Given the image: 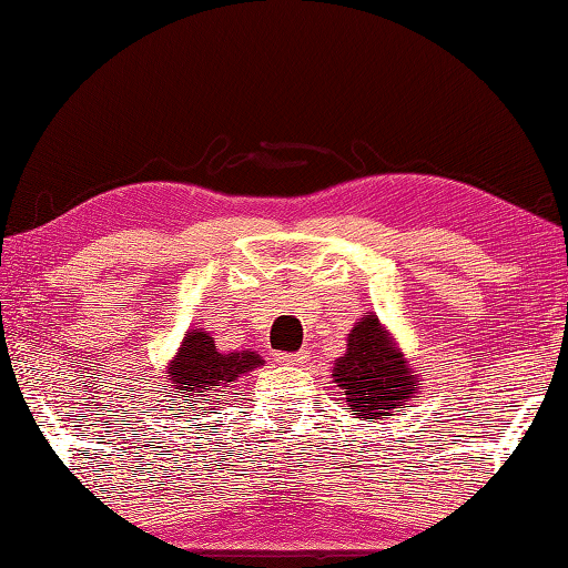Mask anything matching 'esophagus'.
<instances>
[{
  "label": "esophagus",
  "mask_w": 568,
  "mask_h": 568,
  "mask_svg": "<svg viewBox=\"0 0 568 568\" xmlns=\"http://www.w3.org/2000/svg\"><path fill=\"white\" fill-rule=\"evenodd\" d=\"M278 364H292V366H302L310 362V354L306 352H294V354H276Z\"/></svg>",
  "instance_id": "esophagus-1"
}]
</instances>
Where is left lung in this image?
I'll return each mask as SVG.
<instances>
[{"instance_id": "obj_1", "label": "left lung", "mask_w": 568, "mask_h": 568, "mask_svg": "<svg viewBox=\"0 0 568 568\" xmlns=\"http://www.w3.org/2000/svg\"><path fill=\"white\" fill-rule=\"evenodd\" d=\"M334 384L344 389L354 419H392L419 394L412 369L392 332L376 314H364L346 334V352L334 362Z\"/></svg>"}]
</instances>
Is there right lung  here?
<instances>
[{
	"instance_id": "add662e5",
	"label": "right lung",
	"mask_w": 568,
	"mask_h": 568,
	"mask_svg": "<svg viewBox=\"0 0 568 568\" xmlns=\"http://www.w3.org/2000/svg\"><path fill=\"white\" fill-rule=\"evenodd\" d=\"M262 364V356L252 349L222 352L216 349L212 334L189 329L164 372L166 394L172 402L169 409L192 412L196 416L214 414L216 406L212 404H219V396H224L226 386Z\"/></svg>"
}]
</instances>
